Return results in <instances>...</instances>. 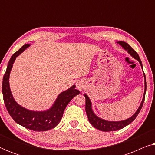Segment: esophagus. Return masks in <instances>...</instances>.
Returning <instances> with one entry per match:
<instances>
[{
    "mask_svg": "<svg viewBox=\"0 0 155 155\" xmlns=\"http://www.w3.org/2000/svg\"><path fill=\"white\" fill-rule=\"evenodd\" d=\"M76 87H77L78 90H79L80 91H82L84 90V84L81 82H78L76 83Z\"/></svg>",
    "mask_w": 155,
    "mask_h": 155,
    "instance_id": "esophagus-1",
    "label": "esophagus"
}]
</instances>
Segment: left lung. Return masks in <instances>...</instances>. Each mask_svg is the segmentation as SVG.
Masks as SVG:
<instances>
[{"label": "left lung", "mask_w": 155, "mask_h": 155, "mask_svg": "<svg viewBox=\"0 0 155 155\" xmlns=\"http://www.w3.org/2000/svg\"><path fill=\"white\" fill-rule=\"evenodd\" d=\"M117 43L119 44L125 50L127 51L128 54H130L131 56H133L135 59H136V60L139 61L140 64L141 65L142 69H143V65H142L141 60L138 54H137V52H135V51L133 49L132 47H131L128 44L126 43V42L121 41H118ZM144 78H145V91H144L143 98V100H142L140 105V107L138 109H137L136 112H135V113L133 114L131 117L128 118V119L120 120V121H109V120L102 119V118H100L99 117H98V116L94 113V111H93L92 108V103H91L90 98H89L87 94H84V96L85 97V99H86L85 111H86L87 115L88 120L90 124H92L95 128L98 129L99 130L105 131V132H109V131H116V130H120V129L124 128V127H126V126H128V125L130 124L131 122H133V120L135 119V118L137 117V116L138 115L142 107H143L144 101H145L146 87H146L147 85H146V78H145V73H144Z\"/></svg>", "instance_id": "left-lung-1"}]
</instances>
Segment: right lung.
<instances>
[{
  "label": "right lung",
  "instance_id": "1",
  "mask_svg": "<svg viewBox=\"0 0 155 155\" xmlns=\"http://www.w3.org/2000/svg\"><path fill=\"white\" fill-rule=\"evenodd\" d=\"M30 44H25L10 58L3 78L2 92L3 100L8 113L17 124L35 131H46L56 127L62 118L64 110L72 99L80 94L73 85L68 90L61 92L51 107L46 111H35L19 105L12 97L9 84V77L13 63L17 57L28 48Z\"/></svg>",
  "mask_w": 155,
  "mask_h": 155
}]
</instances>
